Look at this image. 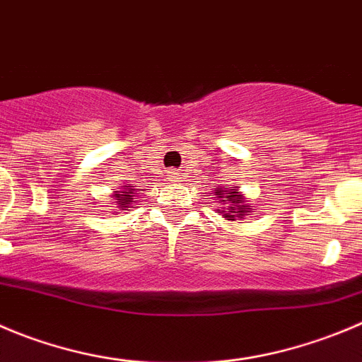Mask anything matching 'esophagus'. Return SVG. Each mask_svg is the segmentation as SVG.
<instances>
[{"mask_svg":"<svg viewBox=\"0 0 362 362\" xmlns=\"http://www.w3.org/2000/svg\"><path fill=\"white\" fill-rule=\"evenodd\" d=\"M175 179H177V172L168 170V181H175Z\"/></svg>","mask_w":362,"mask_h":362,"instance_id":"esophagus-1","label":"esophagus"}]
</instances>
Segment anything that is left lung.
<instances>
[{
  "label": "left lung",
  "mask_w": 362,
  "mask_h": 362,
  "mask_svg": "<svg viewBox=\"0 0 362 362\" xmlns=\"http://www.w3.org/2000/svg\"><path fill=\"white\" fill-rule=\"evenodd\" d=\"M240 187H216L213 188V194L216 195V202L222 204V208L215 209L222 218L226 220H243L245 216L252 215L254 206L245 199V195L238 190Z\"/></svg>",
  "instance_id": "obj_1"
}]
</instances>
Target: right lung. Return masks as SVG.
I'll return each mask as SVG.
<instances>
[{
    "label": "right lung",
    "instance_id": "add662e5",
    "mask_svg": "<svg viewBox=\"0 0 362 362\" xmlns=\"http://www.w3.org/2000/svg\"><path fill=\"white\" fill-rule=\"evenodd\" d=\"M112 197L115 201V208L120 211H132L129 208H135L136 204V201H133L136 197V190L133 187H126V185L120 190H117ZM117 213L119 211H113V215H117Z\"/></svg>",
    "mask_w": 362,
    "mask_h": 362
}]
</instances>
